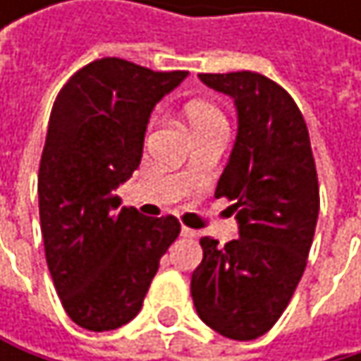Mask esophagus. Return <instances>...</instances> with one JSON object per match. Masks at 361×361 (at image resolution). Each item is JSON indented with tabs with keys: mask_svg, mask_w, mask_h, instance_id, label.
I'll return each instance as SVG.
<instances>
[{
	"mask_svg": "<svg viewBox=\"0 0 361 361\" xmlns=\"http://www.w3.org/2000/svg\"><path fill=\"white\" fill-rule=\"evenodd\" d=\"M181 236H185V238H194V236H196V232H194L192 228H185V226H183V228H181Z\"/></svg>",
	"mask_w": 361,
	"mask_h": 361,
	"instance_id": "esophagus-1",
	"label": "esophagus"
}]
</instances>
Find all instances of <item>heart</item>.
<instances>
[{
	"mask_svg": "<svg viewBox=\"0 0 361 361\" xmlns=\"http://www.w3.org/2000/svg\"><path fill=\"white\" fill-rule=\"evenodd\" d=\"M185 121L192 131L207 129V127H226V118L221 110L215 109L209 102H192L185 106Z\"/></svg>",
	"mask_w": 361,
	"mask_h": 361,
	"instance_id": "heart-1",
	"label": "heart"
}]
</instances>
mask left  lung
I'll list each match as a JSON object with an SVG mask.
<instances>
[{
    "instance_id": "obj_1",
    "label": "left lung",
    "mask_w": 361,
    "mask_h": 361,
    "mask_svg": "<svg viewBox=\"0 0 361 361\" xmlns=\"http://www.w3.org/2000/svg\"><path fill=\"white\" fill-rule=\"evenodd\" d=\"M198 77L238 114L215 196L234 202L240 238H200L192 301L215 332L252 341L278 322L305 271L320 213L316 163L303 114L278 83L251 71Z\"/></svg>"
}]
</instances>
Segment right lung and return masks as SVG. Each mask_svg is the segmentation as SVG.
I'll return each instance as SVG.
<instances>
[{
    "label": "right lung",
    "mask_w": 361,
    "mask_h": 361,
    "mask_svg": "<svg viewBox=\"0 0 361 361\" xmlns=\"http://www.w3.org/2000/svg\"><path fill=\"white\" fill-rule=\"evenodd\" d=\"M188 77L102 58L60 90L39 165V219L47 267L68 318L102 332L142 310L161 257L180 236L173 215L121 207L116 188L142 161L157 102Z\"/></svg>",
    "instance_id": "1"
}]
</instances>
